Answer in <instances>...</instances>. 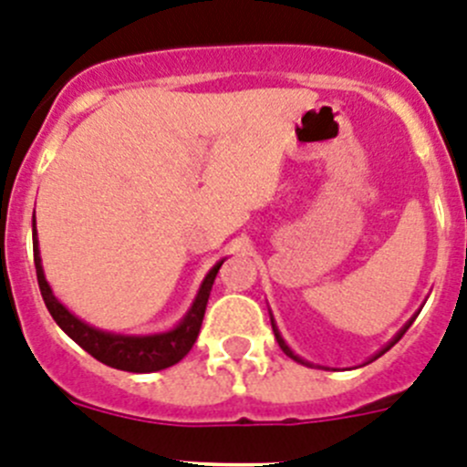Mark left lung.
<instances>
[{"label":"left lung","instance_id":"obj_1","mask_svg":"<svg viewBox=\"0 0 467 467\" xmlns=\"http://www.w3.org/2000/svg\"><path fill=\"white\" fill-rule=\"evenodd\" d=\"M268 314H271V312H268ZM413 321H416V317H413V318H411V321H407V323H404V327H402V329H400V332H398V334H395V337H393V338H390V341H389V343H386V346H384V348H381V350H379V352H375V355H373V357H370V359H368V361H375V359H378V357H381V355H384V352H386V350H390V348H393V346H395V343H398V341H400V338H402V334H404V332H407V329H409V327H411V323H413ZM271 325H273V334H275L277 343H280L282 352H285V355H286V357H291V359H294V361H298V364H303V366H314V364H309V361H305V359H303V357H298V355H296V352H294V350H291V348H289V346H286V341H285V338H282L280 329H277V325H275V321H273V314H271Z\"/></svg>","mask_w":467,"mask_h":467}]
</instances>
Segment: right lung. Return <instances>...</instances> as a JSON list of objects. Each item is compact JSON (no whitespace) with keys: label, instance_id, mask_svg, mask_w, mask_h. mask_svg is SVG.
I'll list each match as a JSON object with an SVG mask.
<instances>
[{"label":"right lung","instance_id":"add662e5","mask_svg":"<svg viewBox=\"0 0 467 467\" xmlns=\"http://www.w3.org/2000/svg\"><path fill=\"white\" fill-rule=\"evenodd\" d=\"M33 262H36L37 285H40L42 300H45L47 309H49L56 325L72 341H77L83 350L89 352L97 361L110 366V368L129 370V373H155V370H164L169 366L178 364L192 350V346H194L196 337L201 332V323H203L212 285H214L216 273H219L221 264H223V260H219L207 271L199 291H196L194 303H192V307L187 309V314L181 318V323L176 327L155 334H115L81 321V318L74 317L56 298L45 277V268H42L40 248H37L36 216H33Z\"/></svg>","mask_w":467,"mask_h":467}]
</instances>
